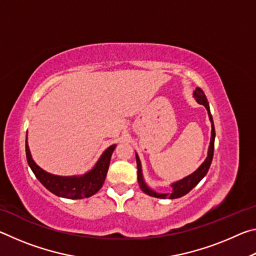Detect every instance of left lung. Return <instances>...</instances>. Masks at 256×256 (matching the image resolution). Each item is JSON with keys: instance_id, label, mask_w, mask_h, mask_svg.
I'll return each instance as SVG.
<instances>
[{"instance_id": "obj_1", "label": "left lung", "mask_w": 256, "mask_h": 256, "mask_svg": "<svg viewBox=\"0 0 256 256\" xmlns=\"http://www.w3.org/2000/svg\"><path fill=\"white\" fill-rule=\"evenodd\" d=\"M193 96L196 98V100L200 104V105H203L208 110V115H209L210 122H211V138H210V146H209V150H208V157L206 158L204 162H202V164L198 170L192 172V174L184 177L183 180H177L175 183L172 184V193H158L156 190H151L148 185L146 184L144 175H142V167H141V162L138 159V156L136 154V166H138V185H140L141 190H144L146 194H148L150 196L154 198H178L184 196L185 194H188L190 190L200 183V180L206 175L208 170H209L210 164L212 162V158H214V136H216V132H214V120H212V115L210 112V107H209V102H208V99L206 97L203 90L200 88H196L193 92Z\"/></svg>"}]
</instances>
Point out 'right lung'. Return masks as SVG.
Returning <instances> with one entry per match:
<instances>
[{"instance_id":"1","label":"right lung","mask_w":256,"mask_h":256,"mask_svg":"<svg viewBox=\"0 0 256 256\" xmlns=\"http://www.w3.org/2000/svg\"><path fill=\"white\" fill-rule=\"evenodd\" d=\"M116 144H112L104 151L100 158L92 170L81 176H58L50 174L38 166L32 158L29 146L26 138V156L29 167L32 168L37 180L55 196L66 198H84L96 194L105 182L108 167H110L112 151Z\"/></svg>"}]
</instances>
